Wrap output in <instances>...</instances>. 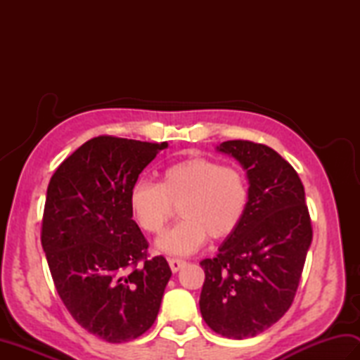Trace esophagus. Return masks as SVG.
<instances>
[{"instance_id": "obj_1", "label": "esophagus", "mask_w": 360, "mask_h": 360, "mask_svg": "<svg viewBox=\"0 0 360 360\" xmlns=\"http://www.w3.org/2000/svg\"><path fill=\"white\" fill-rule=\"evenodd\" d=\"M168 264H170V269L173 272H178L181 267L186 264V262H184V259H181V258H170V259H168Z\"/></svg>"}]
</instances>
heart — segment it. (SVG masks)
I'll list each match as a JSON object with an SVG mask.
<instances>
[{
  "label": "heart",
  "mask_w": 360,
  "mask_h": 360,
  "mask_svg": "<svg viewBox=\"0 0 360 360\" xmlns=\"http://www.w3.org/2000/svg\"><path fill=\"white\" fill-rule=\"evenodd\" d=\"M174 207L182 218L158 240L172 255H187L210 236L224 240L243 223L249 207V182L241 168L209 158H187L168 165L156 182L141 179L129 192V210L143 232L159 235Z\"/></svg>",
  "instance_id": "heart-1"
}]
</instances>
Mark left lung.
Segmentation results:
<instances>
[{
  "mask_svg": "<svg viewBox=\"0 0 360 360\" xmlns=\"http://www.w3.org/2000/svg\"><path fill=\"white\" fill-rule=\"evenodd\" d=\"M219 151L248 170L249 207L215 258L200 263L205 280L200 309L210 330L227 339L263 333L290 308L312 241L304 188L277 151L227 141Z\"/></svg>",
  "mask_w": 360,
  "mask_h": 360,
  "instance_id": "1",
  "label": "left lung"
}]
</instances>
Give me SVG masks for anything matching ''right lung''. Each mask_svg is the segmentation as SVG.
I'll return each instance as SVG.
<instances>
[{"mask_svg":"<svg viewBox=\"0 0 360 360\" xmlns=\"http://www.w3.org/2000/svg\"><path fill=\"white\" fill-rule=\"evenodd\" d=\"M167 142L97 136L66 158L46 195L41 246L53 285L82 328L110 343L155 323L170 266L148 255L129 192Z\"/></svg>","mask_w":360,"mask_h":360,"instance_id":"1","label":"right lung"}]
</instances>
